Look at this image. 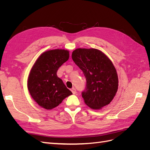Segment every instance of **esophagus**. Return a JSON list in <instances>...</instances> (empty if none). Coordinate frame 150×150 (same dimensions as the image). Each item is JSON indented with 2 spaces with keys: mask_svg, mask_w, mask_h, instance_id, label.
Masks as SVG:
<instances>
[{
  "mask_svg": "<svg viewBox=\"0 0 150 150\" xmlns=\"http://www.w3.org/2000/svg\"><path fill=\"white\" fill-rule=\"evenodd\" d=\"M71 91H72V94H75L76 93V90L75 88H72L71 89Z\"/></svg>",
  "mask_w": 150,
  "mask_h": 150,
  "instance_id": "34e87169",
  "label": "esophagus"
}]
</instances>
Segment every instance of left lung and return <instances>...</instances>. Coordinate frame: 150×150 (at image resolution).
Listing matches in <instances>:
<instances>
[{
    "label": "left lung",
    "instance_id": "left-lung-1",
    "mask_svg": "<svg viewBox=\"0 0 150 150\" xmlns=\"http://www.w3.org/2000/svg\"><path fill=\"white\" fill-rule=\"evenodd\" d=\"M75 64L83 71L86 86L82 97L84 103L99 110L110 104L118 88L115 67L105 54L96 49H76L72 53Z\"/></svg>",
    "mask_w": 150,
    "mask_h": 150
}]
</instances>
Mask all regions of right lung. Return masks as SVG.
Listing matches in <instances>:
<instances>
[{
    "mask_svg": "<svg viewBox=\"0 0 150 150\" xmlns=\"http://www.w3.org/2000/svg\"><path fill=\"white\" fill-rule=\"evenodd\" d=\"M69 57L64 49L50 50L42 53L34 63L29 75L28 88L34 100L46 110L57 107L72 93L57 71Z\"/></svg>",
    "mask_w": 150,
    "mask_h": 150,
    "instance_id": "add662e5",
    "label": "right lung"
}]
</instances>
